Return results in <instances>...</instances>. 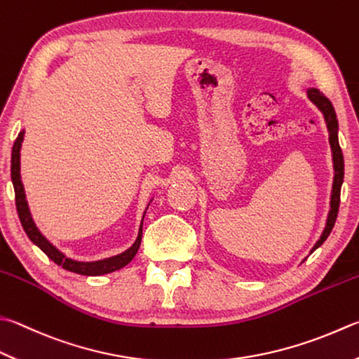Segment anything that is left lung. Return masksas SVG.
I'll return each instance as SVG.
<instances>
[{
    "label": "left lung",
    "instance_id": "obj_1",
    "mask_svg": "<svg viewBox=\"0 0 359 359\" xmlns=\"http://www.w3.org/2000/svg\"><path fill=\"white\" fill-rule=\"evenodd\" d=\"M308 97L317 107H319L320 112L323 114V118H325V121H327V128L330 133V145H331V151H333V164H334V181H333V192H331V209L328 214L327 226H325V229H323L320 239L317 241L313 250H311V253H313L316 248H319L322 243L327 241V238L331 233V229H333V226H334L337 212H339L341 186L344 181V156H342V150L339 147V140H337V118H336V112H334L333 104H331V101L317 89H309Z\"/></svg>",
    "mask_w": 359,
    "mask_h": 359
}]
</instances>
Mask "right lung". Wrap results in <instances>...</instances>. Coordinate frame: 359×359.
Here are the masks:
<instances>
[{
	"mask_svg": "<svg viewBox=\"0 0 359 359\" xmlns=\"http://www.w3.org/2000/svg\"><path fill=\"white\" fill-rule=\"evenodd\" d=\"M25 133L22 131L18 134V137L13 142L12 147V167H11V173H12V182H13V191H15V206H17V212L20 222H22V226L25 229V233L28 234V238L36 243V245L42 250V252L48 256L51 261H54L65 270H70V272L79 273V275H104V273H111L114 270H118L121 267H125L128 262H131V259L136 256L137 250L140 247V241H142V226L139 229V236L136 242L133 243L131 248H128L126 252L120 253L117 256H112V258L107 259H101L95 262H78L73 261L70 258H65V256L59 252L56 247H53L51 243L46 241L37 226L34 225V222L31 219L29 209H28V203H26V195L23 191V184L22 180H20V148H22V142H23Z\"/></svg>",
	"mask_w": 359,
	"mask_h": 359,
	"instance_id": "1",
	"label": "right lung"
}]
</instances>
